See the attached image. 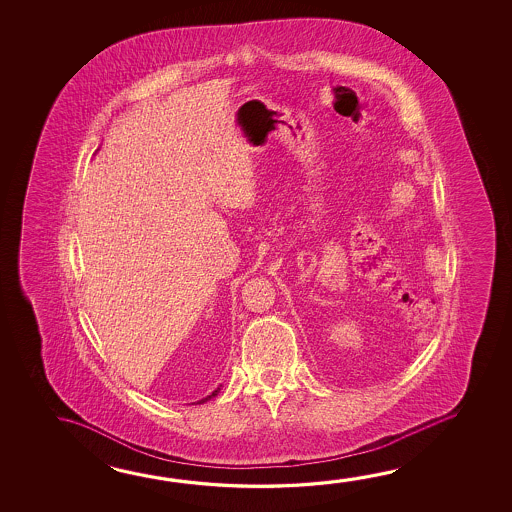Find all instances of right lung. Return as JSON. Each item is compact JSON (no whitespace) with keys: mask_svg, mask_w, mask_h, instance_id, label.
I'll use <instances>...</instances> for the list:
<instances>
[{"mask_svg":"<svg viewBox=\"0 0 512 512\" xmlns=\"http://www.w3.org/2000/svg\"><path fill=\"white\" fill-rule=\"evenodd\" d=\"M219 390H221V386H217V390H214V392H212V394L207 395V397H205V399H201V401H198V403L199 404L207 403V401H210V399H214V397H216V395L219 394Z\"/></svg>","mask_w":512,"mask_h":512,"instance_id":"obj_1","label":"right lung"}]
</instances>
